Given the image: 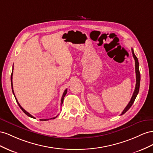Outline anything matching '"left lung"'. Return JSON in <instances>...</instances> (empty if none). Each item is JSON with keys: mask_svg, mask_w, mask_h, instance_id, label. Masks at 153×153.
<instances>
[{"mask_svg": "<svg viewBox=\"0 0 153 153\" xmlns=\"http://www.w3.org/2000/svg\"><path fill=\"white\" fill-rule=\"evenodd\" d=\"M131 51H132L133 56V58L134 59V62H135V72H136V86H135V89H134V91L133 92V94L131 99L129 102L128 103V105L126 106V107L125 108V109L123 110V111L122 112L121 115L124 114V113L131 108V106H132V104H133L134 100H135V99H136L137 96L138 94L139 88H140V71H139V63H138V58H137V56H135V54L134 53L133 48L131 49Z\"/></svg>", "mask_w": 153, "mask_h": 153, "instance_id": "obj_1", "label": "left lung"}]
</instances>
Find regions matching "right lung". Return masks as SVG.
I'll use <instances>...</instances> for the list:
<instances>
[{
	"label": "right lung",
	"instance_id": "1",
	"mask_svg": "<svg viewBox=\"0 0 153 153\" xmlns=\"http://www.w3.org/2000/svg\"><path fill=\"white\" fill-rule=\"evenodd\" d=\"M12 79H13V72H12V73H11V88H12V91H13V95H14V96H15V99H16V102H17V104H18V105L19 106V107L20 108V109L22 110L23 111H24V113H25V114H26L27 115V116H29V117H31V118H33V119H36V118H34L33 115H31L30 114V113H29L27 111H26L21 106H20V104H19V102H18V101H17V99H16V97H15V94H14V91H13V82H12ZM67 89H66L65 90V91H64V92H63V95H62V99H61V106L62 105V104H63V99H64V97H65V96L66 95V94H67ZM58 117V115L56 116V117H54V118H51V119H54L55 118H56ZM49 119H40V120H42V121H45V120H49Z\"/></svg>",
	"mask_w": 153,
	"mask_h": 153
}]
</instances>
